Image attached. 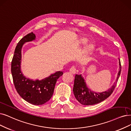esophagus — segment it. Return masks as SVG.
Returning <instances> with one entry per match:
<instances>
[{
	"instance_id": "esophagus-1",
	"label": "esophagus",
	"mask_w": 131,
	"mask_h": 131,
	"mask_svg": "<svg viewBox=\"0 0 131 131\" xmlns=\"http://www.w3.org/2000/svg\"><path fill=\"white\" fill-rule=\"evenodd\" d=\"M69 72L70 73H71L72 74L74 75L76 74V67L75 66H72L71 67L70 69H69Z\"/></svg>"
}]
</instances>
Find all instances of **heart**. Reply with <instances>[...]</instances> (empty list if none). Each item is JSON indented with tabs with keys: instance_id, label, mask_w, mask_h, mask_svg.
Masks as SVG:
<instances>
[{
	"instance_id": "1",
	"label": "heart",
	"mask_w": 131,
	"mask_h": 131,
	"mask_svg": "<svg viewBox=\"0 0 131 131\" xmlns=\"http://www.w3.org/2000/svg\"><path fill=\"white\" fill-rule=\"evenodd\" d=\"M88 41H89V40H88V38H82L81 39L80 42H81V43H82V44H85V43H86L88 42ZM92 45H89L88 46V49L89 50H91L92 49Z\"/></svg>"
}]
</instances>
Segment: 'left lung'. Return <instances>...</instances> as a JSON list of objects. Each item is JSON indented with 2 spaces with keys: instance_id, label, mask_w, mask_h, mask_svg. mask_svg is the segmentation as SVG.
<instances>
[{
  "instance_id": "8db88e82",
  "label": "left lung",
  "mask_w": 131,
  "mask_h": 131,
  "mask_svg": "<svg viewBox=\"0 0 131 131\" xmlns=\"http://www.w3.org/2000/svg\"><path fill=\"white\" fill-rule=\"evenodd\" d=\"M119 68L116 80L111 88L104 92H96L91 91L86 84L82 75H76L73 87V92L77 100L84 105H92L105 100L110 96L116 88L118 78L121 72V63L119 59Z\"/></svg>"
}]
</instances>
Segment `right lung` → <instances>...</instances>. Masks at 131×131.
Here are the masks:
<instances>
[{
    "label": "right lung",
    "mask_w": 131,
    "mask_h": 131,
    "mask_svg": "<svg viewBox=\"0 0 131 131\" xmlns=\"http://www.w3.org/2000/svg\"><path fill=\"white\" fill-rule=\"evenodd\" d=\"M35 39V35L32 32L19 41L12 59L11 72L14 85L19 95L26 102L35 105H40L50 100L53 95L56 81L63 73L57 71L40 81L30 80L23 75L20 66L23 46L25 42Z\"/></svg>",
    "instance_id": "right-lung-1"
}]
</instances>
